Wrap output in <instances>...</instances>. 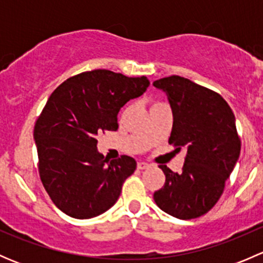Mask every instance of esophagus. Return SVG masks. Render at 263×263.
Instances as JSON below:
<instances>
[{
  "label": "esophagus",
  "mask_w": 263,
  "mask_h": 263,
  "mask_svg": "<svg viewBox=\"0 0 263 263\" xmlns=\"http://www.w3.org/2000/svg\"><path fill=\"white\" fill-rule=\"evenodd\" d=\"M137 168H139L140 171H144V169L150 168V164L145 163V161H140V163H137Z\"/></svg>",
  "instance_id": "1"
}]
</instances>
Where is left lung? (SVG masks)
<instances>
[{
    "label": "left lung",
    "instance_id": "8db88e82",
    "mask_svg": "<svg viewBox=\"0 0 263 263\" xmlns=\"http://www.w3.org/2000/svg\"><path fill=\"white\" fill-rule=\"evenodd\" d=\"M154 86L166 92L173 112L169 145L187 148L182 173L160 165L165 183L154 201L172 216L196 219L216 205L239 158L234 113L216 91L181 76L156 80Z\"/></svg>",
    "mask_w": 263,
    "mask_h": 263
}]
</instances>
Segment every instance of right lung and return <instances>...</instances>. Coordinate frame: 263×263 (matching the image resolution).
<instances>
[{"instance_id":"1","label":"right lung","mask_w":263,"mask_h":263,"mask_svg":"<svg viewBox=\"0 0 263 263\" xmlns=\"http://www.w3.org/2000/svg\"><path fill=\"white\" fill-rule=\"evenodd\" d=\"M146 76L92 70L67 79L50 94L34 126L41 181L66 215L90 219L109 210L136 169L134 158L98 153V134L118 129L119 109L146 91Z\"/></svg>"}]
</instances>
